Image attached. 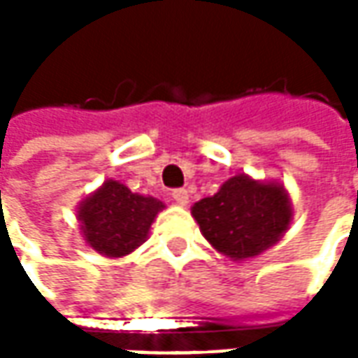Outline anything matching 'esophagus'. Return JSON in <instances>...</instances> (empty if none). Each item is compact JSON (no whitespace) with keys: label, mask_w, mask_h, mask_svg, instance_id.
I'll return each instance as SVG.
<instances>
[{"label":"esophagus","mask_w":358,"mask_h":358,"mask_svg":"<svg viewBox=\"0 0 358 358\" xmlns=\"http://www.w3.org/2000/svg\"><path fill=\"white\" fill-rule=\"evenodd\" d=\"M171 197L177 205H187V203H189V193H187V189H173Z\"/></svg>","instance_id":"esophagus-1"}]
</instances>
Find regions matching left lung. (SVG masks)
Instances as JSON below:
<instances>
[{
	"label": "left lung",
	"instance_id": "1",
	"mask_svg": "<svg viewBox=\"0 0 358 358\" xmlns=\"http://www.w3.org/2000/svg\"><path fill=\"white\" fill-rule=\"evenodd\" d=\"M203 237L231 259L263 253L287 231L291 203L281 185L257 183L235 175L215 193L193 205Z\"/></svg>",
	"mask_w": 358,
	"mask_h": 358
}]
</instances>
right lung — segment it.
Returning <instances> with one entry per match:
<instances>
[{"label": "right lung", "mask_w": 358, "mask_h": 358, "mask_svg": "<svg viewBox=\"0 0 358 358\" xmlns=\"http://www.w3.org/2000/svg\"><path fill=\"white\" fill-rule=\"evenodd\" d=\"M165 205L153 197L131 193L117 181H105L99 191L79 205V221L85 241L97 253L123 257L137 249L153 219Z\"/></svg>", "instance_id": "1"}]
</instances>
